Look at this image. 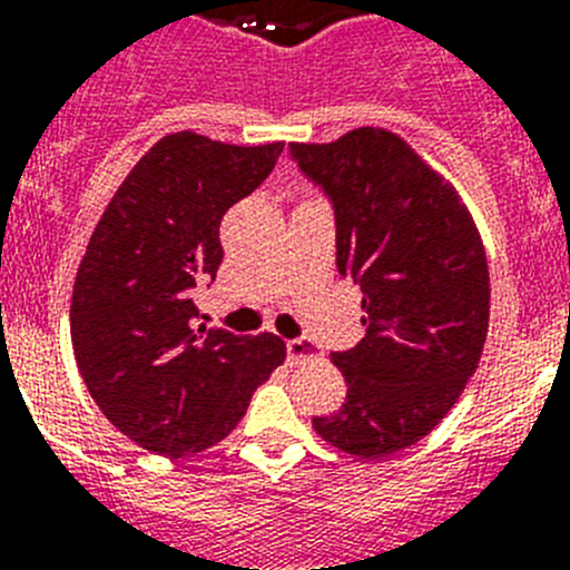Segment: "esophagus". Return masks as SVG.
Returning a JSON list of instances; mask_svg holds the SVG:
<instances>
[{"label":"esophagus","instance_id":"obj_1","mask_svg":"<svg viewBox=\"0 0 570 570\" xmlns=\"http://www.w3.org/2000/svg\"><path fill=\"white\" fill-rule=\"evenodd\" d=\"M320 356V347L308 340V336H299V340H288V362L291 365H299L302 360H314Z\"/></svg>","mask_w":570,"mask_h":570}]
</instances>
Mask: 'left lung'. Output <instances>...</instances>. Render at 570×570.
I'll return each instance as SVG.
<instances>
[{
  "instance_id": "1",
  "label": "left lung",
  "mask_w": 570,
  "mask_h": 570,
  "mask_svg": "<svg viewBox=\"0 0 570 570\" xmlns=\"http://www.w3.org/2000/svg\"><path fill=\"white\" fill-rule=\"evenodd\" d=\"M288 148L334 205L336 268L360 285L365 311L360 345L331 356L345 402L314 428L345 454L380 460L431 434L480 365L485 248L456 190L391 130Z\"/></svg>"
}]
</instances>
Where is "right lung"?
I'll list each match as a JSON object with an SVG mask.
<instances>
[{
    "label": "right lung",
    "mask_w": 570,
    "mask_h": 570,
    "mask_svg": "<svg viewBox=\"0 0 570 570\" xmlns=\"http://www.w3.org/2000/svg\"><path fill=\"white\" fill-rule=\"evenodd\" d=\"M282 142L163 136L94 228L70 302L79 374L108 422L145 451L199 454L230 434L285 362L274 334L194 328V291L223 262L225 210L254 194Z\"/></svg>",
    "instance_id": "right-lung-1"
}]
</instances>
